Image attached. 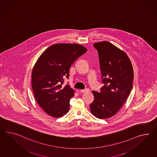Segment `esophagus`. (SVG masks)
I'll use <instances>...</instances> for the list:
<instances>
[{
  "label": "esophagus",
  "mask_w": 157,
  "mask_h": 157,
  "mask_svg": "<svg viewBox=\"0 0 157 157\" xmlns=\"http://www.w3.org/2000/svg\"><path fill=\"white\" fill-rule=\"evenodd\" d=\"M89 91V90L88 89H85V90H80V92H82V93H84V92H87Z\"/></svg>",
  "instance_id": "1"
}]
</instances>
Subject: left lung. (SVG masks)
Returning a JSON list of instances; mask_svg holds the SVG:
<instances>
[{"label": "left lung", "mask_w": 157, "mask_h": 157, "mask_svg": "<svg viewBox=\"0 0 157 157\" xmlns=\"http://www.w3.org/2000/svg\"><path fill=\"white\" fill-rule=\"evenodd\" d=\"M93 45L98 52L104 85L100 92L92 91L94 100L90 109L96 117L107 119L117 113L129 95L133 70L128 56L111 42L101 41Z\"/></svg>", "instance_id": "left-lung-1"}]
</instances>
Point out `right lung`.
I'll list each match as a JSON object with an SVG mask.
<instances>
[{
	"label": "right lung",
	"mask_w": 157,
	"mask_h": 157,
	"mask_svg": "<svg viewBox=\"0 0 157 157\" xmlns=\"http://www.w3.org/2000/svg\"><path fill=\"white\" fill-rule=\"evenodd\" d=\"M87 52L76 44H58L49 46L40 56L32 72V87L39 105L53 117L68 112L70 100L74 95L69 84L71 66Z\"/></svg>",
	"instance_id": "right-lung-1"
}]
</instances>
